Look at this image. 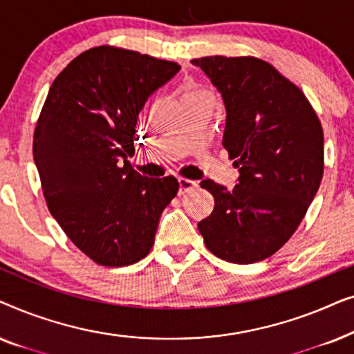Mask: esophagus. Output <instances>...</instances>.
Returning a JSON list of instances; mask_svg holds the SVG:
<instances>
[{
    "instance_id": "1",
    "label": "esophagus",
    "mask_w": 354,
    "mask_h": 354,
    "mask_svg": "<svg viewBox=\"0 0 354 354\" xmlns=\"http://www.w3.org/2000/svg\"><path fill=\"white\" fill-rule=\"evenodd\" d=\"M198 185V183L195 180H190V178H183V177H178V192L182 193H187L193 190Z\"/></svg>"
}]
</instances>
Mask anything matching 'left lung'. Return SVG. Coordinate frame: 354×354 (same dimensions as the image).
Instances as JSON below:
<instances>
[{"label": "left lung", "mask_w": 354, "mask_h": 354, "mask_svg": "<svg viewBox=\"0 0 354 354\" xmlns=\"http://www.w3.org/2000/svg\"><path fill=\"white\" fill-rule=\"evenodd\" d=\"M225 106L222 145L235 159L234 190L205 178L214 211L198 222L207 250L235 264L274 254L297 230L324 174V133L303 91L258 57L192 61Z\"/></svg>", "instance_id": "1"}]
</instances>
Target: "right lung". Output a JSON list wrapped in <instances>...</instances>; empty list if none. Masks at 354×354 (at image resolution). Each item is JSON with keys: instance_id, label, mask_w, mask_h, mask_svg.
I'll list each match as a JSON object with an SVG mask.
<instances>
[{"instance_id": "add662e5", "label": "right lung", "mask_w": 354, "mask_h": 354, "mask_svg": "<svg viewBox=\"0 0 354 354\" xmlns=\"http://www.w3.org/2000/svg\"><path fill=\"white\" fill-rule=\"evenodd\" d=\"M178 71L176 62L98 46L77 56L48 91L33 135L43 195L72 243L101 266L145 258L178 192L176 177L140 176L129 161L140 111Z\"/></svg>"}]
</instances>
